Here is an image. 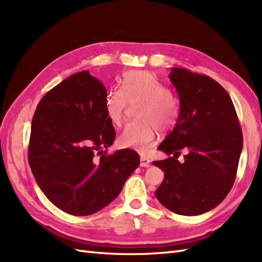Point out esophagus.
Here are the masks:
<instances>
[{"instance_id":"34e87169","label":"esophagus","mask_w":262,"mask_h":262,"mask_svg":"<svg viewBox=\"0 0 262 262\" xmlns=\"http://www.w3.org/2000/svg\"><path fill=\"white\" fill-rule=\"evenodd\" d=\"M149 160L145 156H141V163L140 166L141 167H149Z\"/></svg>"}]
</instances>
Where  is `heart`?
<instances>
[{
  "mask_svg": "<svg viewBox=\"0 0 262 262\" xmlns=\"http://www.w3.org/2000/svg\"><path fill=\"white\" fill-rule=\"evenodd\" d=\"M140 102L136 110L138 121L126 124L118 138L122 148L144 154L153 145L157 126L166 130L175 123L177 102L167 86L146 71L124 74L122 87L110 90L105 97V112L113 124L122 122L126 105Z\"/></svg>",
  "mask_w": 262,
  "mask_h": 262,
  "instance_id": "1",
  "label": "heart"
}]
</instances>
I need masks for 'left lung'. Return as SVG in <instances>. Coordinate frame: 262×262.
Listing matches in <instances>:
<instances>
[{
  "label": "left lung",
  "instance_id": "8db88e82",
  "mask_svg": "<svg viewBox=\"0 0 262 262\" xmlns=\"http://www.w3.org/2000/svg\"><path fill=\"white\" fill-rule=\"evenodd\" d=\"M179 97L175 128L157 148L173 156L153 162L165 178L157 200L180 215H200L231 191L243 149V133L228 93L213 78L171 68L168 75ZM187 154L184 163L180 150Z\"/></svg>",
  "mask_w": 262,
  "mask_h": 262
}]
</instances>
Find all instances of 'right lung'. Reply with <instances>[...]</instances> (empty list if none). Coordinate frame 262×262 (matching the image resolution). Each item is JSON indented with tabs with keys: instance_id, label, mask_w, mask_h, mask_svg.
I'll return each mask as SVG.
<instances>
[{
	"instance_id": "add662e5",
	"label": "right lung",
	"mask_w": 262,
	"mask_h": 262,
	"mask_svg": "<svg viewBox=\"0 0 262 262\" xmlns=\"http://www.w3.org/2000/svg\"><path fill=\"white\" fill-rule=\"evenodd\" d=\"M106 95L104 84L82 71L47 93L31 121L33 175L48 200L72 215L105 208L140 165L133 149L106 155L116 137L105 112Z\"/></svg>"
}]
</instances>
